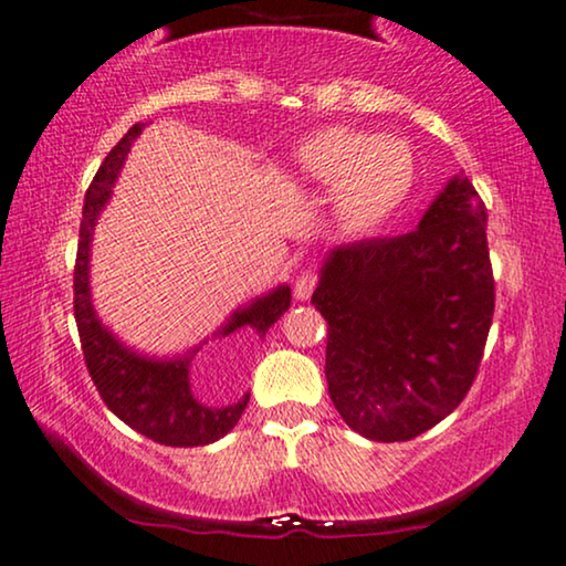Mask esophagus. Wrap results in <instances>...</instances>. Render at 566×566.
<instances>
[{
    "label": "esophagus",
    "instance_id": "obj_1",
    "mask_svg": "<svg viewBox=\"0 0 566 566\" xmlns=\"http://www.w3.org/2000/svg\"><path fill=\"white\" fill-rule=\"evenodd\" d=\"M313 290H316V274H313V271H303L295 282V297L307 300L313 295Z\"/></svg>",
    "mask_w": 566,
    "mask_h": 566
}]
</instances>
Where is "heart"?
I'll return each mask as SVG.
<instances>
[{"label": "heart", "mask_w": 566, "mask_h": 566, "mask_svg": "<svg viewBox=\"0 0 566 566\" xmlns=\"http://www.w3.org/2000/svg\"><path fill=\"white\" fill-rule=\"evenodd\" d=\"M290 159L300 180L328 188L336 224L347 232H368L389 219L415 182L410 143L345 125L305 135Z\"/></svg>", "instance_id": "b5f03b06"}]
</instances>
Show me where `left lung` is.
Instances as JSON below:
<instances>
[{"mask_svg":"<svg viewBox=\"0 0 566 566\" xmlns=\"http://www.w3.org/2000/svg\"><path fill=\"white\" fill-rule=\"evenodd\" d=\"M485 224L457 175L412 232L328 250L311 303L328 324V397L353 431L410 441L470 391L493 318Z\"/></svg>","mask_w":566,"mask_h":566,"instance_id":"obj_1","label":"left lung"}]
</instances>
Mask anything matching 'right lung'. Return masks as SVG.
I'll return each mask as SVG.
<instances>
[{"label":"right lung","instance_id":"add662e5","mask_svg":"<svg viewBox=\"0 0 566 566\" xmlns=\"http://www.w3.org/2000/svg\"><path fill=\"white\" fill-rule=\"evenodd\" d=\"M146 125H133L123 135V140L112 148L88 192H85L81 240H77L75 259V321L81 334L83 357L88 374L96 384L104 405L117 415L123 423L138 431L146 439L164 447H206L219 441L238 426L245 412L248 395H242L232 405H206L190 389V363L200 347L188 349L177 357H148L123 345L109 328L96 316L91 300V240L93 227L102 217L104 206L109 203L112 188L117 182L119 169L130 154V146ZM292 292L287 284H279L266 295L250 300L238 307L227 324L213 336H230L238 328H253L259 336H266L269 326L282 318L290 307Z\"/></svg>","mask_w":566,"mask_h":566}]
</instances>
